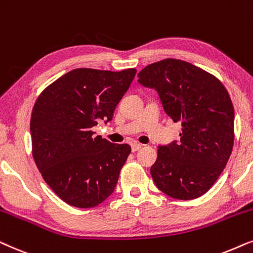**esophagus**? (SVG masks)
Returning <instances> with one entry per match:
<instances>
[{
  "instance_id": "1",
  "label": "esophagus",
  "mask_w": 253,
  "mask_h": 253,
  "mask_svg": "<svg viewBox=\"0 0 253 253\" xmlns=\"http://www.w3.org/2000/svg\"><path fill=\"white\" fill-rule=\"evenodd\" d=\"M141 148H142V146H141L140 143H132V151H134V153H135V151H139Z\"/></svg>"
}]
</instances>
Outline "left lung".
<instances>
[{"label":"left lung","instance_id":"1","mask_svg":"<svg viewBox=\"0 0 253 253\" xmlns=\"http://www.w3.org/2000/svg\"><path fill=\"white\" fill-rule=\"evenodd\" d=\"M137 77L140 84L156 90L166 113L183 127L180 142L158 147L151 177L173 199H197L215 184L231 155L230 96L217 77L183 60L151 63Z\"/></svg>","mask_w":253,"mask_h":253}]
</instances>
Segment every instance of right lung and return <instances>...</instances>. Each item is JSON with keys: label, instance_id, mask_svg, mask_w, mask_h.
Listing matches in <instances>:
<instances>
[{"label": "right lung", "instance_id": "add662e5", "mask_svg": "<svg viewBox=\"0 0 253 253\" xmlns=\"http://www.w3.org/2000/svg\"><path fill=\"white\" fill-rule=\"evenodd\" d=\"M136 74L77 68L40 93L32 110V155L43 180L60 199L77 208L98 206L113 193L129 144L95 136L112 120Z\"/></svg>", "mask_w": 253, "mask_h": 253}]
</instances>
